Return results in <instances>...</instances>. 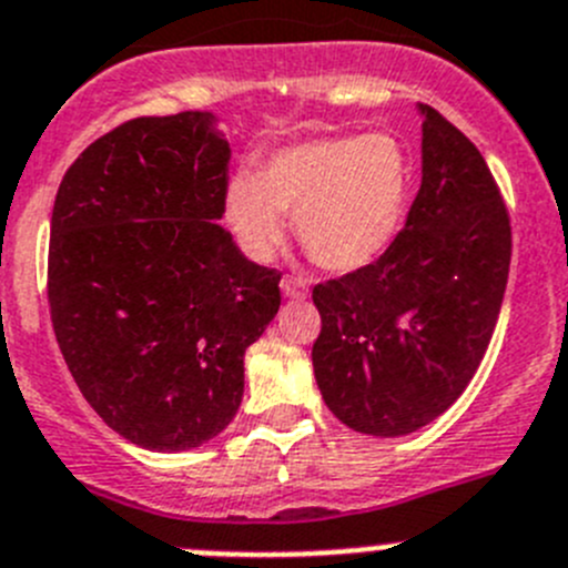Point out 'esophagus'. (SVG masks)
Here are the masks:
<instances>
[{"instance_id": "esophagus-1", "label": "esophagus", "mask_w": 568, "mask_h": 568, "mask_svg": "<svg viewBox=\"0 0 568 568\" xmlns=\"http://www.w3.org/2000/svg\"><path fill=\"white\" fill-rule=\"evenodd\" d=\"M280 291H283L285 300H305L308 296V285L296 277H283L280 280Z\"/></svg>"}]
</instances>
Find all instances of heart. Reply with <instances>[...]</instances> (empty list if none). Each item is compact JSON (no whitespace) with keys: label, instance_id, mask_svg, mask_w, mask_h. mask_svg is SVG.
Instances as JSON below:
<instances>
[{"label":"heart","instance_id":"b5f03b06","mask_svg":"<svg viewBox=\"0 0 568 568\" xmlns=\"http://www.w3.org/2000/svg\"><path fill=\"white\" fill-rule=\"evenodd\" d=\"M412 190V164L389 134L320 136L280 148L257 173L224 190V221L237 246L266 263L285 241V219L327 272L367 268L395 243Z\"/></svg>","mask_w":568,"mask_h":568}]
</instances>
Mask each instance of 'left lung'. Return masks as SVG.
Segmentation results:
<instances>
[{
    "label": "left lung",
    "mask_w": 568,
    "mask_h": 568,
    "mask_svg": "<svg viewBox=\"0 0 568 568\" xmlns=\"http://www.w3.org/2000/svg\"><path fill=\"white\" fill-rule=\"evenodd\" d=\"M404 232L367 268L314 288V375L353 432L404 437L437 420L481 364L510 272V219L474 142L432 105Z\"/></svg>",
    "instance_id": "1"
}]
</instances>
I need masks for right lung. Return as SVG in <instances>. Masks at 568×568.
Masks as SVG:
<instances>
[{"mask_svg":"<svg viewBox=\"0 0 568 568\" xmlns=\"http://www.w3.org/2000/svg\"><path fill=\"white\" fill-rule=\"evenodd\" d=\"M230 156L212 111L136 116L72 162L52 206L63 362L105 426L148 452L230 426L243 353L280 311V274L219 224Z\"/></svg>","mask_w":568,"mask_h":568,"instance_id":"1","label":"right lung"}]
</instances>
